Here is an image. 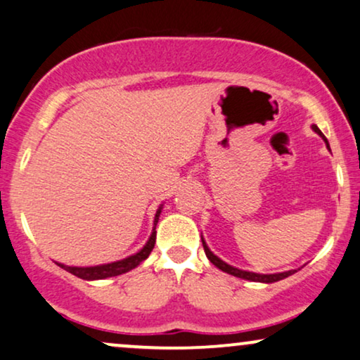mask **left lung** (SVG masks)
Masks as SVG:
<instances>
[{
    "label": "left lung",
    "mask_w": 360,
    "mask_h": 360,
    "mask_svg": "<svg viewBox=\"0 0 360 360\" xmlns=\"http://www.w3.org/2000/svg\"><path fill=\"white\" fill-rule=\"evenodd\" d=\"M312 129L316 131L317 134L322 136L321 129H319V127H317L316 124L312 126ZM322 138H324V136H322ZM326 143H327V141H326ZM327 148H329V144H327ZM202 248H204V252H206L207 259L214 264V266L219 267L221 271L227 272V274L236 276V277H240V279H248V281H254V282H267V284H269V282H276V281L285 279V277L292 276L294 272H295V271H288V272H281V274H256V272L240 271V269H236V267H233V266H229V264H226L224 261H221V259L217 257V256H214V254H212L211 251H209V248L206 245V243H204V240H202Z\"/></svg>",
    "instance_id": "left-lung-1"
}]
</instances>
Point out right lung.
I'll list each match as a JSON object with an SVG mask.
<instances>
[{"mask_svg": "<svg viewBox=\"0 0 360 360\" xmlns=\"http://www.w3.org/2000/svg\"><path fill=\"white\" fill-rule=\"evenodd\" d=\"M159 214H161V207L158 209L156 217H154V229H156ZM154 243H156V231H153V234H151V238H149L148 244L144 245V248L141 249L138 254L122 259V261L111 262V264H103V266H94V267H71V266H65V264H58V266H61L65 271L71 272V274L78 276V277H81V279H86V281L106 279V277L124 274V272L134 269L136 266H139V264L143 262L144 259L149 256V254H151L153 248H154Z\"/></svg>", "mask_w": 360, "mask_h": 360, "instance_id": "add662e5", "label": "right lung"}]
</instances>
